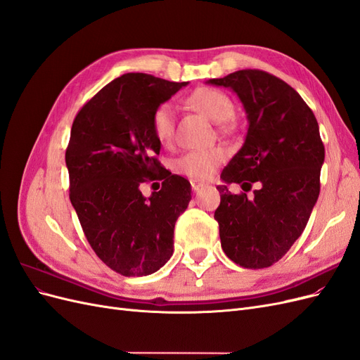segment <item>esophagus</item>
Returning <instances> with one entry per match:
<instances>
[{"mask_svg":"<svg viewBox=\"0 0 360 360\" xmlns=\"http://www.w3.org/2000/svg\"><path fill=\"white\" fill-rule=\"evenodd\" d=\"M204 181H200V180H191V186H192V191H200L202 186H204Z\"/></svg>","mask_w":360,"mask_h":360,"instance_id":"esophagus-1","label":"esophagus"}]
</instances>
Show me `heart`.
I'll return each mask as SVG.
<instances>
[{
  "label": "heart",
  "mask_w": 360,
  "mask_h": 360,
  "mask_svg": "<svg viewBox=\"0 0 360 360\" xmlns=\"http://www.w3.org/2000/svg\"><path fill=\"white\" fill-rule=\"evenodd\" d=\"M189 105L209 117L216 123L225 122L234 112V103L230 96L221 90L201 86L195 90L188 99ZM174 106L169 102H163L155 108L150 118L151 132L160 144L167 146L174 136ZM226 159V150L224 147L197 148L184 151L172 162V169L191 179H207L216 171Z\"/></svg>",
  "instance_id": "1"
}]
</instances>
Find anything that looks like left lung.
I'll return each mask as SVG.
<instances>
[{
    "instance_id": "1",
    "label": "left lung",
    "mask_w": 360,
    "mask_h": 360,
    "mask_svg": "<svg viewBox=\"0 0 360 360\" xmlns=\"http://www.w3.org/2000/svg\"><path fill=\"white\" fill-rule=\"evenodd\" d=\"M209 84L233 89L249 123L217 186L221 245L238 266L270 267L300 237L319 198L324 146L317 118L292 86L264 70H237ZM230 182L257 189L252 198L233 194Z\"/></svg>"
}]
</instances>
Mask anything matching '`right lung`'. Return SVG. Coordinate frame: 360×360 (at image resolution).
I'll return each instance as SVG.
<instances>
[{
    "label": "right lung",
    "mask_w": 360,
    "mask_h": 360,
    "mask_svg": "<svg viewBox=\"0 0 360 360\" xmlns=\"http://www.w3.org/2000/svg\"><path fill=\"white\" fill-rule=\"evenodd\" d=\"M184 85L126 73L73 120L66 148L70 202L96 255L123 276H147L167 263L174 225L192 198L191 183L159 162L160 143L150 126L155 108ZM150 181L162 188L146 199L140 184Z\"/></svg>",
    "instance_id": "obj_1"
}]
</instances>
